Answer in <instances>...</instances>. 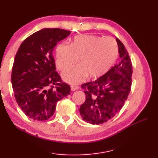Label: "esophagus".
<instances>
[{
    "mask_svg": "<svg viewBox=\"0 0 158 158\" xmlns=\"http://www.w3.org/2000/svg\"><path fill=\"white\" fill-rule=\"evenodd\" d=\"M78 89H79V87L77 86V85H71V90H72V91H74V90H77Z\"/></svg>",
    "mask_w": 158,
    "mask_h": 158,
    "instance_id": "obj_1",
    "label": "esophagus"
}]
</instances>
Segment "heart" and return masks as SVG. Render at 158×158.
Segmentation results:
<instances>
[{"label":"heart","mask_w":158,"mask_h":158,"mask_svg":"<svg viewBox=\"0 0 158 158\" xmlns=\"http://www.w3.org/2000/svg\"><path fill=\"white\" fill-rule=\"evenodd\" d=\"M118 45L112 37L95 35H79L70 44H60L56 49V64L63 70L76 62L79 64L66 69L62 74L63 79L71 84H77L89 75L96 79L110 69L116 60Z\"/></svg>","instance_id":"1"}]
</instances>
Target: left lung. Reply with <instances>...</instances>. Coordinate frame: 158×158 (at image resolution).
Listing matches in <instances>:
<instances>
[{"label":"left lung","mask_w":158,"mask_h":158,"mask_svg":"<svg viewBox=\"0 0 158 158\" xmlns=\"http://www.w3.org/2000/svg\"><path fill=\"white\" fill-rule=\"evenodd\" d=\"M121 60L103 76L81 85L85 95L80 115L85 122L102 124L121 110L132 85V67L123 44L116 38Z\"/></svg>","instance_id":"8db88e82"}]
</instances>
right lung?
<instances>
[{"label": "right lung", "instance_id": "add662e5", "mask_svg": "<svg viewBox=\"0 0 158 158\" xmlns=\"http://www.w3.org/2000/svg\"><path fill=\"white\" fill-rule=\"evenodd\" d=\"M70 32L43 28L28 37L20 45L12 67L11 81L16 101L34 121L49 119L58 101L70 93L56 72L52 52L58 42Z\"/></svg>", "mask_w": 158, "mask_h": 158}]
</instances>
